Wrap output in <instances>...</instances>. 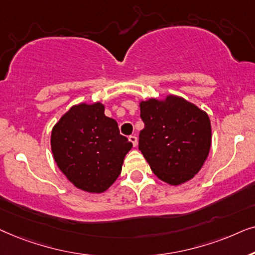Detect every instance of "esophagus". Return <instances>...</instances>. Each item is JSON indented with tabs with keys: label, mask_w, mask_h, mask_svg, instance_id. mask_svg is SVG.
Segmentation results:
<instances>
[{
	"label": "esophagus",
	"mask_w": 255,
	"mask_h": 255,
	"mask_svg": "<svg viewBox=\"0 0 255 255\" xmlns=\"http://www.w3.org/2000/svg\"><path fill=\"white\" fill-rule=\"evenodd\" d=\"M129 141L131 142V143H133L134 147H136V145H137V137H136V135H130Z\"/></svg>",
	"instance_id": "obj_1"
}]
</instances>
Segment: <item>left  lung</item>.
Wrapping results in <instances>:
<instances>
[{
    "instance_id": "8db88e82",
    "label": "left lung",
    "mask_w": 255,
    "mask_h": 255,
    "mask_svg": "<svg viewBox=\"0 0 255 255\" xmlns=\"http://www.w3.org/2000/svg\"><path fill=\"white\" fill-rule=\"evenodd\" d=\"M144 128L138 149L159 179L179 185L201 170L211 147L208 114L183 98L140 104Z\"/></svg>"
}]
</instances>
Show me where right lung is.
<instances>
[{"instance_id":"add662e5","label":"right lung","mask_w":255,"mask_h":255,"mask_svg":"<svg viewBox=\"0 0 255 255\" xmlns=\"http://www.w3.org/2000/svg\"><path fill=\"white\" fill-rule=\"evenodd\" d=\"M100 103L80 104L64 114L51 133L57 165L71 183L87 192L106 191L120 175L133 147Z\"/></svg>"}]
</instances>
